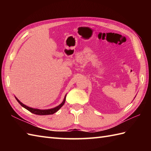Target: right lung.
I'll use <instances>...</instances> for the list:
<instances>
[{
    "label": "right lung",
    "mask_w": 151,
    "mask_h": 151,
    "mask_svg": "<svg viewBox=\"0 0 151 151\" xmlns=\"http://www.w3.org/2000/svg\"><path fill=\"white\" fill-rule=\"evenodd\" d=\"M16 100L17 101V102H19V104H20L22 107L24 108L25 109H27V110H28L29 111H30L31 113L34 114H36V115H50V114H53L54 113H56L57 111H58L61 108V107L65 103V98H66V95L65 96V97L63 99V102L61 103L60 105L57 106L55 108H50V109H47V110H40V109H37V108H30L29 106H27L24 104H22V102L19 100V99L15 97Z\"/></svg>",
    "instance_id": "right-lung-1"
}]
</instances>
